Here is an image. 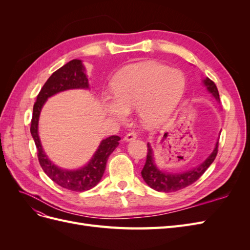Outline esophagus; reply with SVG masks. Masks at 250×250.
<instances>
[{"label": "esophagus", "instance_id": "esophagus-1", "mask_svg": "<svg viewBox=\"0 0 250 250\" xmlns=\"http://www.w3.org/2000/svg\"><path fill=\"white\" fill-rule=\"evenodd\" d=\"M137 137H138V134H137V132H134V131H131V132H129V133H127V134L125 135V138H124V140H125L126 142H129V141H133L134 139H137Z\"/></svg>", "mask_w": 250, "mask_h": 250}]
</instances>
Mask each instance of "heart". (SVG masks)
<instances>
[{"label": "heart", "mask_w": 250, "mask_h": 250, "mask_svg": "<svg viewBox=\"0 0 250 250\" xmlns=\"http://www.w3.org/2000/svg\"><path fill=\"white\" fill-rule=\"evenodd\" d=\"M186 87L185 74L157 62L127 66L112 81L113 96H106L104 110L118 120L137 108L141 122L155 127L176 107Z\"/></svg>", "instance_id": "obj_1"}]
</instances>
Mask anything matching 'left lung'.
Segmentation results:
<instances>
[{
	"label": "left lung",
	"mask_w": 250,
	"mask_h": 250,
	"mask_svg": "<svg viewBox=\"0 0 250 250\" xmlns=\"http://www.w3.org/2000/svg\"><path fill=\"white\" fill-rule=\"evenodd\" d=\"M203 84L207 86L208 92L216 98L217 101H220L218 88L213 81L209 78H206L203 80ZM218 144L219 143L217 142L213 152H211L207 160L202 164H200L198 167L183 173H168L157 169L153 160V150L151 148L150 144L148 143L147 160L141 172L142 177L145 180V183L155 191L166 193L179 191L181 188H185L194 184L195 181L198 180L202 174L207 171V169L211 165V163L215 161V158L217 156Z\"/></svg>",
	"instance_id": "1"
}]
</instances>
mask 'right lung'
I'll use <instances>...</instances> for the list:
<instances>
[{"label":"right lung","instance_id":"right-lung-1","mask_svg":"<svg viewBox=\"0 0 250 250\" xmlns=\"http://www.w3.org/2000/svg\"><path fill=\"white\" fill-rule=\"evenodd\" d=\"M84 71L85 69L81 60L73 59L51 75L42 87L40 94L37 95L33 106L31 127H30V131L37 148V157L44 173L58 186L75 192L90 190L99 183L106 168L108 156L118 147L121 138L118 135H111L103 140L92 160L83 168L78 170H63L52 164L43 152L39 137V119L43 104L49 97L66 89L88 88V79Z\"/></svg>","mask_w":250,"mask_h":250}]
</instances>
